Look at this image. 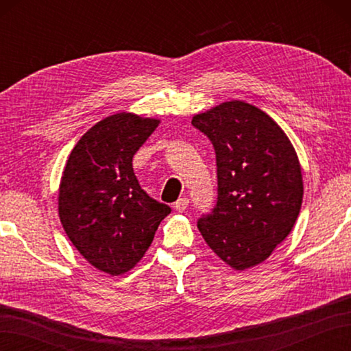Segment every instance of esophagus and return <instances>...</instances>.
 Here are the masks:
<instances>
[{
	"mask_svg": "<svg viewBox=\"0 0 351 351\" xmlns=\"http://www.w3.org/2000/svg\"><path fill=\"white\" fill-rule=\"evenodd\" d=\"M189 202H190V200H189L187 197H181V199H178V200H176V204H175V211H176V213H184L185 210H187Z\"/></svg>",
	"mask_w": 351,
	"mask_h": 351,
	"instance_id": "34e87169",
	"label": "esophagus"
}]
</instances>
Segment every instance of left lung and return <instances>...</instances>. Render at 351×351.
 I'll list each match as a JSON object with an SVG mask.
<instances>
[{"label": "left lung", "instance_id": "obj_1", "mask_svg": "<svg viewBox=\"0 0 351 351\" xmlns=\"http://www.w3.org/2000/svg\"><path fill=\"white\" fill-rule=\"evenodd\" d=\"M191 123L211 140L217 160V205L197 228L221 261L247 270L271 255L299 217V156L280 126L244 101L221 102Z\"/></svg>", "mask_w": 351, "mask_h": 351}]
</instances>
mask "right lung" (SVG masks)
Returning <instances> with one entry per match:
<instances>
[{
	"label": "right lung",
	"mask_w": 351,
	"mask_h": 351,
	"mask_svg": "<svg viewBox=\"0 0 351 351\" xmlns=\"http://www.w3.org/2000/svg\"><path fill=\"white\" fill-rule=\"evenodd\" d=\"M158 119L116 113L93 125L72 149L58 189L66 235L88 264L110 276L136 267L170 214L141 190L132 156Z\"/></svg>",
	"instance_id": "obj_1"
}]
</instances>
